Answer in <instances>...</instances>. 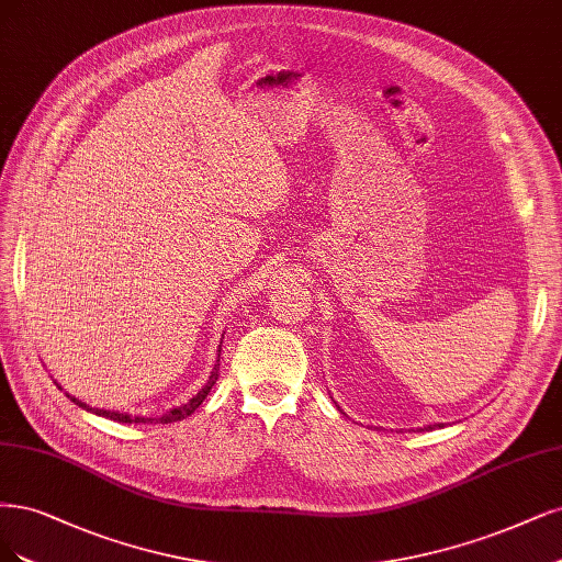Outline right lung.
Instances as JSON below:
<instances>
[{"label":"right lung","mask_w":562,"mask_h":562,"mask_svg":"<svg viewBox=\"0 0 562 562\" xmlns=\"http://www.w3.org/2000/svg\"><path fill=\"white\" fill-rule=\"evenodd\" d=\"M216 379H218V367H214V372H211L209 381L204 383V389H202L195 397L188 400V402H186V404H181V406H177V409H171V412H167V414L158 416V418H153V416H127V414L106 412V409H90V406H86L83 402H79L76 397H71V402H76L79 406H83V409H88V412H94L97 416H106V418H111V420H119V423H173V420H181V418L190 416L192 412L198 409V406L206 400V395H209V391H211V385L216 383ZM67 397H69V395H67Z\"/></svg>","instance_id":"1"}]
</instances>
